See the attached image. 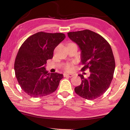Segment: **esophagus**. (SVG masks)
I'll return each mask as SVG.
<instances>
[{"mask_svg":"<svg viewBox=\"0 0 130 130\" xmlns=\"http://www.w3.org/2000/svg\"><path fill=\"white\" fill-rule=\"evenodd\" d=\"M63 76L65 77H72L73 76V74H68V73H65L63 74Z\"/></svg>","mask_w":130,"mask_h":130,"instance_id":"obj_1","label":"esophagus"}]
</instances>
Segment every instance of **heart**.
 Returning a JSON list of instances; mask_svg holds the SVG:
<instances>
[{
	"instance_id": "obj_1",
	"label": "heart",
	"mask_w": 130,
	"mask_h": 130,
	"mask_svg": "<svg viewBox=\"0 0 130 130\" xmlns=\"http://www.w3.org/2000/svg\"><path fill=\"white\" fill-rule=\"evenodd\" d=\"M65 69L68 71H70L71 69H72V68H71V65H70V64H67L65 67Z\"/></svg>"
}]
</instances>
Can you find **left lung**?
<instances>
[{
    "label": "left lung",
    "mask_w": 130,
    "mask_h": 130,
    "mask_svg": "<svg viewBox=\"0 0 130 130\" xmlns=\"http://www.w3.org/2000/svg\"><path fill=\"white\" fill-rule=\"evenodd\" d=\"M69 38L81 51V61L90 76L85 78L79 74L81 84L75 88L77 94L88 100L101 96L108 89L115 69V61L111 47L101 35L88 29L68 33Z\"/></svg>",
    "instance_id": "8db88e82"
}]
</instances>
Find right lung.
I'll list each match as a JSON object with an SVG mask.
<instances>
[{"label":"right lung","mask_w":130,"mask_h":130,"mask_svg":"<svg viewBox=\"0 0 130 130\" xmlns=\"http://www.w3.org/2000/svg\"><path fill=\"white\" fill-rule=\"evenodd\" d=\"M65 38L62 33L38 32L24 41L14 63L15 76L24 92L32 97H41L54 92L62 74L48 73L47 60L53 57L55 48Z\"/></svg>","instance_id":"add662e5"}]
</instances>
